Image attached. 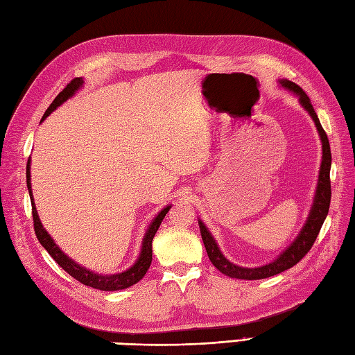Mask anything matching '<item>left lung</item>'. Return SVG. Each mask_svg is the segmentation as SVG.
Segmentation results:
<instances>
[{"label":"left lung","instance_id":"obj_1","mask_svg":"<svg viewBox=\"0 0 355 355\" xmlns=\"http://www.w3.org/2000/svg\"><path fill=\"white\" fill-rule=\"evenodd\" d=\"M278 84H280V87H283L284 90L293 93L296 96V98L299 99L300 106H302V108L309 114V116L313 118V121L317 127V132H318L320 141H321V151H323V155H321L320 171H318L317 188H315V194H314V200H313V206H311L308 218L304 223L302 230H300L299 234L296 235V239L290 243V245L286 247V250H283L280 254H278L274 261H271L270 263L261 265V266L247 268V266H240V265H235V263L230 262L220 252L219 244L216 243V240H214L209 228L204 225V222L201 219H198L201 239H202L204 247H206V252L209 254L210 262L216 266L222 274L228 275L231 278H239V280H262V278L277 275V274L288 270V268L295 266L309 252L311 247H313L317 235L326 220L329 207H330L331 154H330V145H329L327 135L323 130V127H321L318 116L313 108V105H311V101L306 96V93L300 89L297 84L288 81V80H278Z\"/></svg>","mask_w":355,"mask_h":355}]
</instances>
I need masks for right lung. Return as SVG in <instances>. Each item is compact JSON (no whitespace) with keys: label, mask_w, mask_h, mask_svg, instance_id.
I'll list each match as a JSON object with an SVG mask.
<instances>
[{"label":"right lung","mask_w":355,"mask_h":355,"mask_svg":"<svg viewBox=\"0 0 355 355\" xmlns=\"http://www.w3.org/2000/svg\"><path fill=\"white\" fill-rule=\"evenodd\" d=\"M84 84L83 77L73 78L65 89H63L58 96L56 99L53 101V103L49 106L46 114L42 115L41 121H44L46 118L55 111L58 106H60L63 102H67L68 99H71L72 96L77 93ZM26 184H28V191H29V197H31V204H32V218H34V228H35V234L37 239L41 243V245L49 252V254L55 259L60 268H63L71 277H73L75 280H78L80 283L93 287V288H99V290H105V292H115V290H123L130 287L133 284H136L137 282H141L142 278L145 277L149 265H151L153 261V239L155 232L158 231L161 222H163L164 216L167 214V211L170 210L171 204L166 206L163 210H161L157 216L153 219V222L149 223V227L144 235L142 240V247H141V253H139V257L136 259V262L128 268V270L123 271V272H116V274H99L87 270V268L77 263L75 261H72L68 254L63 253L60 250V247L55 243L50 237V234L46 231V228L42 227V223L40 220L38 211L35 207L34 202V196H32V187H31V158L28 159L26 164Z\"/></svg>","instance_id":"add662e5"}]
</instances>
